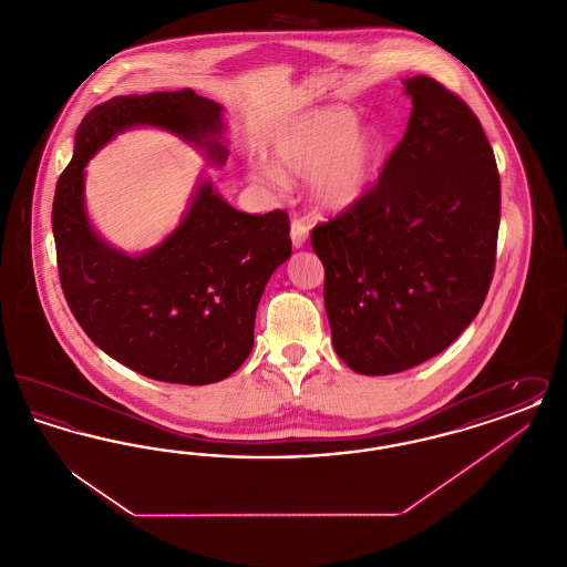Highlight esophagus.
Instances as JSON below:
<instances>
[{"label":"esophagus","mask_w":567,"mask_h":567,"mask_svg":"<svg viewBox=\"0 0 567 567\" xmlns=\"http://www.w3.org/2000/svg\"><path fill=\"white\" fill-rule=\"evenodd\" d=\"M308 236H310V229L306 227V223L301 218H293L291 220V243H293V248H301L306 240H308Z\"/></svg>","instance_id":"34e87169"}]
</instances>
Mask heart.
Wrapping results in <instances>:
<instances>
[{
  "instance_id": "obj_1",
  "label": "heart",
  "mask_w": 567,
  "mask_h": 567,
  "mask_svg": "<svg viewBox=\"0 0 567 567\" xmlns=\"http://www.w3.org/2000/svg\"><path fill=\"white\" fill-rule=\"evenodd\" d=\"M270 162L252 163L248 178L274 193L287 181L310 178V199L321 213H344L372 189L382 140L372 125L357 123L351 109L310 110L270 137Z\"/></svg>"
}]
</instances>
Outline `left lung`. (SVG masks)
Listing matches in <instances>:
<instances>
[{
  "instance_id": "left-lung-1",
  "label": "left lung",
  "mask_w": 567,
  "mask_h": 567,
  "mask_svg": "<svg viewBox=\"0 0 567 567\" xmlns=\"http://www.w3.org/2000/svg\"><path fill=\"white\" fill-rule=\"evenodd\" d=\"M412 112L378 185L312 229L333 349L365 377L449 349L485 301L499 174L476 114L430 76L405 79Z\"/></svg>"
}]
</instances>
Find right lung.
Returning a JSON list of instances; mask_svg holds the SVG:
<instances>
[{
  "mask_svg": "<svg viewBox=\"0 0 567 567\" xmlns=\"http://www.w3.org/2000/svg\"><path fill=\"white\" fill-rule=\"evenodd\" d=\"M144 125L178 135L213 165L229 155L223 106L190 89L118 95L89 110L54 190L61 289L84 333L118 363L162 382L210 384L252 351L259 299L291 257L289 216L240 213L202 178L162 244L142 255L110 246L86 215L84 167L114 135Z\"/></svg>",
  "mask_w": 567,
  "mask_h": 567,
  "instance_id": "right-lung-1",
  "label": "right lung"
}]
</instances>
